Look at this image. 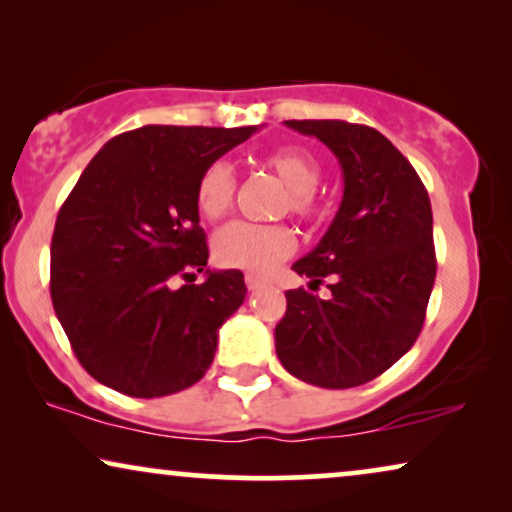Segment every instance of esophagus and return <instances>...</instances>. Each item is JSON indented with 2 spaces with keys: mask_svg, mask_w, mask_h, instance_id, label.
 <instances>
[{
  "mask_svg": "<svg viewBox=\"0 0 512 512\" xmlns=\"http://www.w3.org/2000/svg\"><path fill=\"white\" fill-rule=\"evenodd\" d=\"M244 282H247L249 291H258V289H263L265 284H268V279L258 277V275H247V277H244Z\"/></svg>",
  "mask_w": 512,
  "mask_h": 512,
  "instance_id": "1",
  "label": "esophagus"
}]
</instances>
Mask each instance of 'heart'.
I'll return each instance as SVG.
<instances>
[{
	"label": "heart",
	"mask_w": 512,
	"mask_h": 512,
	"mask_svg": "<svg viewBox=\"0 0 512 512\" xmlns=\"http://www.w3.org/2000/svg\"><path fill=\"white\" fill-rule=\"evenodd\" d=\"M261 165L275 172L286 186V195L282 200L284 212L303 221H312L321 216V202L317 198V186L321 181L319 160L298 146H282L272 149L261 158ZM235 172L226 160H214L200 172L198 184H195V207L209 221L221 219L233 207L235 198ZM296 249V235L289 226L272 223L235 221L223 226L214 235L212 251L216 263L223 268H237L249 272H268L289 258Z\"/></svg>",
	"instance_id": "heart-1"
}]
</instances>
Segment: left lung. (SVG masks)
I'll use <instances>...</instances> for the list:
<instances>
[{"instance_id":"left-lung-1","label":"left lung","mask_w":512,"mask_h":512,"mask_svg":"<svg viewBox=\"0 0 512 512\" xmlns=\"http://www.w3.org/2000/svg\"><path fill=\"white\" fill-rule=\"evenodd\" d=\"M340 160L345 193L326 235L293 263L326 300L286 291L275 328L282 366L324 389H349L389 370L422 333L436 282L429 193L410 160L375 128L347 121H286Z\"/></svg>"}]
</instances>
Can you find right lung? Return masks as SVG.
<instances>
[{"instance_id":"obj_1","label":"right lung","mask_w":512,"mask_h":512,"mask_svg":"<svg viewBox=\"0 0 512 512\" xmlns=\"http://www.w3.org/2000/svg\"><path fill=\"white\" fill-rule=\"evenodd\" d=\"M258 128L144 125L109 139L60 207L51 298L88 375L135 398L202 380L244 303L240 270H207L195 184ZM208 279L193 285L192 272ZM184 278L186 285L176 286Z\"/></svg>"}]
</instances>
